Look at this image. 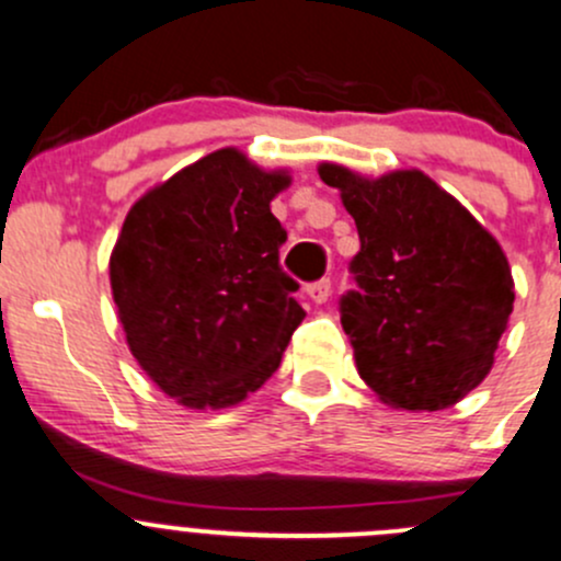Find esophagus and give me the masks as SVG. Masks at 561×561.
Segmentation results:
<instances>
[{
    "instance_id": "1",
    "label": "esophagus",
    "mask_w": 561,
    "mask_h": 561,
    "mask_svg": "<svg viewBox=\"0 0 561 561\" xmlns=\"http://www.w3.org/2000/svg\"><path fill=\"white\" fill-rule=\"evenodd\" d=\"M307 297H310V302H316V305L327 302V299L331 297V280L323 278V280L312 283V286H307Z\"/></svg>"
}]
</instances>
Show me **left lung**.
<instances>
[{"label":"left lung","instance_id":"left-lung-1","mask_svg":"<svg viewBox=\"0 0 561 561\" xmlns=\"http://www.w3.org/2000/svg\"><path fill=\"white\" fill-rule=\"evenodd\" d=\"M318 176L340 190L358 227V291L340 310L360 379L407 412L466 399L490 375L514 312L500 243L417 168L369 179L321 162Z\"/></svg>","mask_w":561,"mask_h":561}]
</instances>
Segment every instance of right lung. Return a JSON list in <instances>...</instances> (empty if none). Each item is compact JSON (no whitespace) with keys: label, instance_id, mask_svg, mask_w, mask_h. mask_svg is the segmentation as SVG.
I'll use <instances>...</instances> for the list:
<instances>
[{"label":"right lung","instance_id":"add662e5","mask_svg":"<svg viewBox=\"0 0 561 561\" xmlns=\"http://www.w3.org/2000/svg\"><path fill=\"white\" fill-rule=\"evenodd\" d=\"M291 184L225 147L130 206L110 256L125 340L147 377L186 409H227L273 377L302 323L278 264L270 203Z\"/></svg>","mask_w":561,"mask_h":561}]
</instances>
